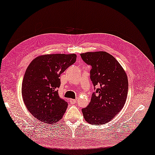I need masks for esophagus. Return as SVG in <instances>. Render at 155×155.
<instances>
[{"label":"esophagus","instance_id":"obj_1","mask_svg":"<svg viewBox=\"0 0 155 155\" xmlns=\"http://www.w3.org/2000/svg\"><path fill=\"white\" fill-rule=\"evenodd\" d=\"M69 102H70L71 104L73 105V104H76V103H77V100H74V99H70Z\"/></svg>","mask_w":155,"mask_h":155}]
</instances>
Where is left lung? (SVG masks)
Listing matches in <instances>:
<instances>
[{"label": "left lung", "mask_w": 155, "mask_h": 155, "mask_svg": "<svg viewBox=\"0 0 155 155\" xmlns=\"http://www.w3.org/2000/svg\"><path fill=\"white\" fill-rule=\"evenodd\" d=\"M81 56L86 64L92 66L90 79L97 86L89 105L82 109L86 122L104 124L110 121L124 107L128 94L126 73L112 55L106 51L86 52Z\"/></svg>", "instance_id": "1"}]
</instances>
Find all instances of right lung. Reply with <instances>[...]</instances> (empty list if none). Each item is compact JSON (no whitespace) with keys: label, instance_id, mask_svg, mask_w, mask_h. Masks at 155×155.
Returning <instances> with one entry per match:
<instances>
[{"label":"right lung","instance_id":"obj_1","mask_svg":"<svg viewBox=\"0 0 155 155\" xmlns=\"http://www.w3.org/2000/svg\"><path fill=\"white\" fill-rule=\"evenodd\" d=\"M74 54L38 56L26 69L21 86L23 102L38 120L55 124L61 120L68 104L59 97L60 75L76 61Z\"/></svg>","mask_w":155,"mask_h":155}]
</instances>
